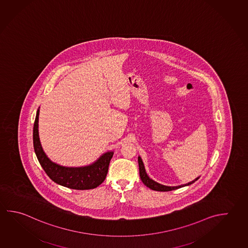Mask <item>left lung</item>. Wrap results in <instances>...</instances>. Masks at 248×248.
Instances as JSON below:
<instances>
[{
	"mask_svg": "<svg viewBox=\"0 0 248 248\" xmlns=\"http://www.w3.org/2000/svg\"><path fill=\"white\" fill-rule=\"evenodd\" d=\"M139 175H140V178H141L142 182H143L146 186L149 187V188L152 189V190H154V191H172V190H176V189H178V188H181V187L191 185L192 183L195 182V181H197V180L200 178H197L196 179H194L193 181H191V182L186 184V185H181V186H163V185H160V184H158V183L153 181L152 179H151V178L148 177L147 174L145 172V169H144V165H143V161H142L140 156H139Z\"/></svg>",
	"mask_w": 248,
	"mask_h": 248,
	"instance_id": "left-lung-1",
	"label": "left lung"
}]
</instances>
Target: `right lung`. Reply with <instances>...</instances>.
Instances as JSON below:
<instances>
[{"mask_svg":"<svg viewBox=\"0 0 248 248\" xmlns=\"http://www.w3.org/2000/svg\"><path fill=\"white\" fill-rule=\"evenodd\" d=\"M38 116L39 109L36 112L33 128L34 150L40 165L49 178L58 185L75 190H90L100 186L108 173L109 161L113 156V152L105 153L96 163L85 167L70 168L57 165L48 159L41 146L38 136Z\"/></svg>","mask_w":248,"mask_h":248,"instance_id":"add662e5","label":"right lung"}]
</instances>
